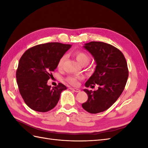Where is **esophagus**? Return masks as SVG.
<instances>
[{
  "instance_id": "34e87169",
  "label": "esophagus",
  "mask_w": 148,
  "mask_h": 148,
  "mask_svg": "<svg viewBox=\"0 0 148 148\" xmlns=\"http://www.w3.org/2000/svg\"><path fill=\"white\" fill-rule=\"evenodd\" d=\"M70 89L72 91H74L75 92H79L80 90L79 89H77V88H70Z\"/></svg>"
}]
</instances>
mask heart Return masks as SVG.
<instances>
[{"label":"heart","instance_id":"heart-1","mask_svg":"<svg viewBox=\"0 0 148 148\" xmlns=\"http://www.w3.org/2000/svg\"><path fill=\"white\" fill-rule=\"evenodd\" d=\"M75 56L77 60V62L81 65H86L90 62V56L89 55L84 51H77L75 54ZM65 58V56H63L59 60L58 62V67L61 68L64 60ZM81 79V77L79 76H69L66 79L67 82L71 84L72 86H77L79 83V80Z\"/></svg>","mask_w":148,"mask_h":148}]
</instances>
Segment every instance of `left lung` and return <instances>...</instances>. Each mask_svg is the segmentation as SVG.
Listing matches in <instances>:
<instances>
[{
	"label": "left lung",
	"instance_id": "left-lung-1",
	"mask_svg": "<svg viewBox=\"0 0 148 148\" xmlns=\"http://www.w3.org/2000/svg\"><path fill=\"white\" fill-rule=\"evenodd\" d=\"M96 62L92 76L85 83L86 87H94L95 91L84 89L88 99L82 104L83 108L92 114H97L109 109L121 95L128 77V69L123 54L109 44L92 41L83 46Z\"/></svg>",
	"mask_w": 148,
	"mask_h": 148
}]
</instances>
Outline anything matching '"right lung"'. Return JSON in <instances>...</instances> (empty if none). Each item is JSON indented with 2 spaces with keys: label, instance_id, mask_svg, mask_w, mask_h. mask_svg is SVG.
<instances>
[{
  "label": "right lung",
  "instance_id": "add662e5",
  "mask_svg": "<svg viewBox=\"0 0 148 148\" xmlns=\"http://www.w3.org/2000/svg\"><path fill=\"white\" fill-rule=\"evenodd\" d=\"M71 47L48 42L32 47L21 56L16 71L17 84L22 98L30 109L44 112L57 104L62 92L67 87L59 83L51 88L47 83L59 60Z\"/></svg>",
  "mask_w": 148,
  "mask_h": 148
}]
</instances>
